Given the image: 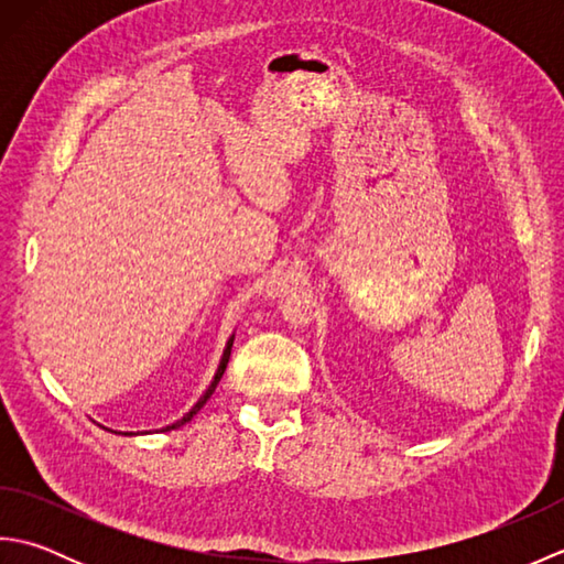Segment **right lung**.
I'll return each instance as SVG.
<instances>
[{"label": "right lung", "mask_w": 564, "mask_h": 564, "mask_svg": "<svg viewBox=\"0 0 564 564\" xmlns=\"http://www.w3.org/2000/svg\"><path fill=\"white\" fill-rule=\"evenodd\" d=\"M232 341H235V334L230 339H227V344H225V351H223V358H220V364H218V370H215V376H213V380H210V386H208V390L200 394L198 398V402L191 406V410L178 419V422H174V424H170V426H164V431H172V429H176V426H184L186 422H191V419H194L196 414H198V410L203 404H206L208 400H210V394L215 392V388H218V382H220V378H223V373H225V368H227V361H230V351H232ZM126 436H130V434H126Z\"/></svg>", "instance_id": "1"}]
</instances>
